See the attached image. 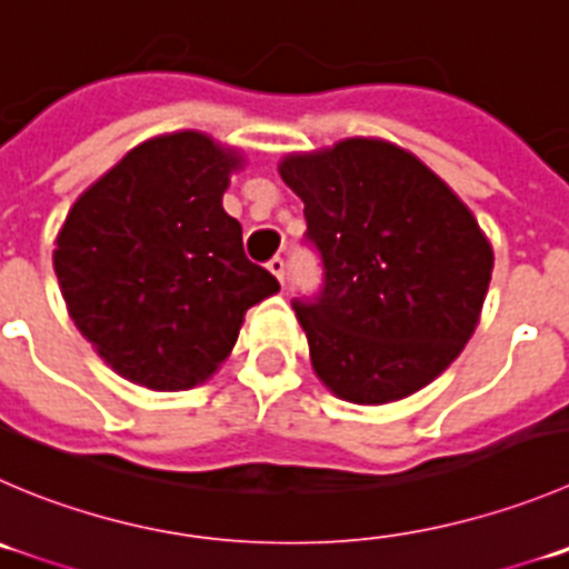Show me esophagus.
Returning a JSON list of instances; mask_svg holds the SVG:
<instances>
[{
    "label": "esophagus",
    "instance_id": "obj_1",
    "mask_svg": "<svg viewBox=\"0 0 569 569\" xmlns=\"http://www.w3.org/2000/svg\"><path fill=\"white\" fill-rule=\"evenodd\" d=\"M268 270L276 276V279L281 281V284H284V276H288V262H284V259L273 257V259H270V262H268Z\"/></svg>",
    "mask_w": 569,
    "mask_h": 569
}]
</instances>
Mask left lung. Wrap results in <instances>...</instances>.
<instances>
[{
	"mask_svg": "<svg viewBox=\"0 0 569 569\" xmlns=\"http://www.w3.org/2000/svg\"><path fill=\"white\" fill-rule=\"evenodd\" d=\"M279 172L305 200V237L321 257V290L293 310L323 386L382 405L436 380L472 338L495 268L472 212L382 139L288 156Z\"/></svg>",
	"mask_w": 569,
	"mask_h": 569,
	"instance_id": "8db88e82",
	"label": "left lung"
}]
</instances>
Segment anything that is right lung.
Segmentation results:
<instances>
[{
	"label": "right lung",
	"instance_id": "right-lung-1",
	"mask_svg": "<svg viewBox=\"0 0 569 569\" xmlns=\"http://www.w3.org/2000/svg\"><path fill=\"white\" fill-rule=\"evenodd\" d=\"M240 156L198 131L133 148L91 183L58 234L74 327L126 380L183 391L214 375L248 307L279 290L223 209Z\"/></svg>",
	"mask_w": 569,
	"mask_h": 569
}]
</instances>
